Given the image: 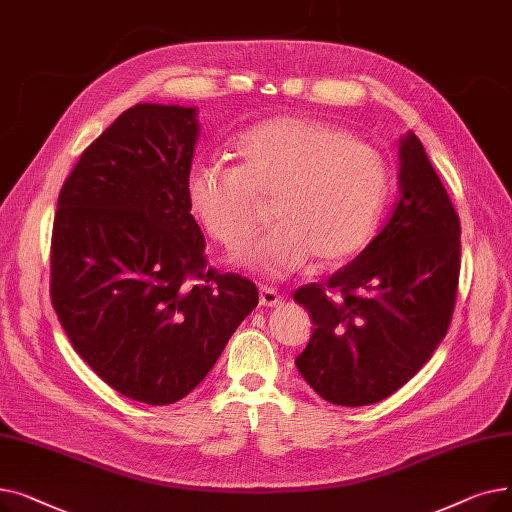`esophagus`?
Segmentation results:
<instances>
[{
    "mask_svg": "<svg viewBox=\"0 0 512 512\" xmlns=\"http://www.w3.org/2000/svg\"><path fill=\"white\" fill-rule=\"evenodd\" d=\"M280 301H282V294H280L278 290L267 288V286L261 288V292H259V303H261L263 307H276Z\"/></svg>",
    "mask_w": 512,
    "mask_h": 512,
    "instance_id": "34e87169",
    "label": "esophagus"
}]
</instances>
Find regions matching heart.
<instances>
[{
  "label": "heart",
  "mask_w": 512,
  "mask_h": 512,
  "mask_svg": "<svg viewBox=\"0 0 512 512\" xmlns=\"http://www.w3.org/2000/svg\"><path fill=\"white\" fill-rule=\"evenodd\" d=\"M236 166L211 159L184 180L186 205L209 238L242 247L272 199L276 226L234 263L282 280L315 257L321 265L357 255L373 238L390 195L386 157L351 132L315 118L280 116L234 141Z\"/></svg>",
  "instance_id": "heart-1"
}]
</instances>
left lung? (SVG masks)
Wrapping results in <instances>:
<instances>
[{
  "label": "left lung",
  "mask_w": 512,
  "mask_h": 512,
  "mask_svg": "<svg viewBox=\"0 0 512 512\" xmlns=\"http://www.w3.org/2000/svg\"><path fill=\"white\" fill-rule=\"evenodd\" d=\"M392 218L328 284L294 292L313 319L294 359L305 382L340 407L405 386L448 332L461 272V222L413 132L400 139Z\"/></svg>",
  "instance_id": "obj_1"
}]
</instances>
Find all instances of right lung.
<instances>
[{"label":"right lung","mask_w":512,"mask_h":512,"mask_svg":"<svg viewBox=\"0 0 512 512\" xmlns=\"http://www.w3.org/2000/svg\"><path fill=\"white\" fill-rule=\"evenodd\" d=\"M197 107L137 103L66 178L51 234V303L74 351L116 392L172 405L195 390L259 303L207 267L184 180Z\"/></svg>","instance_id":"obj_1"}]
</instances>
